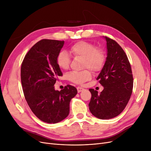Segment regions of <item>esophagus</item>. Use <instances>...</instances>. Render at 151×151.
<instances>
[{"label": "esophagus", "instance_id": "34e87169", "mask_svg": "<svg viewBox=\"0 0 151 151\" xmlns=\"http://www.w3.org/2000/svg\"><path fill=\"white\" fill-rule=\"evenodd\" d=\"M77 92L80 93V92H81L82 91L84 90V88H81V87H77Z\"/></svg>", "mask_w": 151, "mask_h": 151}]
</instances>
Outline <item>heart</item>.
Here are the masks:
<instances>
[{
	"label": "heart",
	"mask_w": 151,
	"mask_h": 151,
	"mask_svg": "<svg viewBox=\"0 0 151 151\" xmlns=\"http://www.w3.org/2000/svg\"><path fill=\"white\" fill-rule=\"evenodd\" d=\"M70 52L75 57L84 58L83 68H89L94 72L101 70L103 68L106 57L104 51L100 48H97L95 45L80 41L72 45L70 48ZM70 57L65 50H62L57 57L58 66L62 69L67 70L69 67ZM91 72L86 69L81 72L72 71L67 75V78L70 82L76 84H83L85 82L91 79Z\"/></svg>",
	"instance_id": "1"
}]
</instances>
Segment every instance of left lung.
Listing matches in <instances>:
<instances>
[{
	"label": "left lung",
	"instance_id": "obj_1",
	"mask_svg": "<svg viewBox=\"0 0 151 151\" xmlns=\"http://www.w3.org/2000/svg\"><path fill=\"white\" fill-rule=\"evenodd\" d=\"M107 57L97 80L104 89L100 94L89 89L91 93L89 108L99 119L116 117L123 111L130 98L134 79L132 68L125 52L115 40L105 36Z\"/></svg>",
	"mask_w": 151,
	"mask_h": 151
}]
</instances>
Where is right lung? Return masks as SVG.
<instances>
[{"label": "right lung", "mask_w": 151, "mask_h": 151, "mask_svg": "<svg viewBox=\"0 0 151 151\" xmlns=\"http://www.w3.org/2000/svg\"><path fill=\"white\" fill-rule=\"evenodd\" d=\"M64 41L43 39L25 55L21 67V80L25 99L40 120L56 123L68 115L70 102L77 93L75 87L67 85L56 91L54 84L62 73L57 57Z\"/></svg>", "instance_id": "obj_1"}]
</instances>
